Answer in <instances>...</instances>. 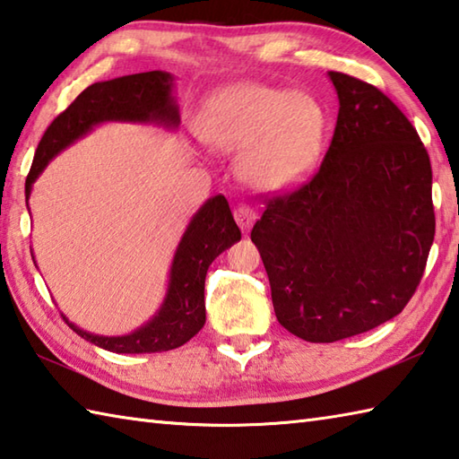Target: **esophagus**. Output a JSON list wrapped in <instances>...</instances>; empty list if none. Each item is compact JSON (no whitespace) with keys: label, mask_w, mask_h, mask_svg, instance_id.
Here are the masks:
<instances>
[{"label":"esophagus","mask_w":459,"mask_h":459,"mask_svg":"<svg viewBox=\"0 0 459 459\" xmlns=\"http://www.w3.org/2000/svg\"><path fill=\"white\" fill-rule=\"evenodd\" d=\"M233 218H236L238 226H239L241 230L247 231L249 228L254 226V221H255V212H254L252 207H249V205L241 204V205H238V207H236V210H233Z\"/></svg>","instance_id":"1"}]
</instances>
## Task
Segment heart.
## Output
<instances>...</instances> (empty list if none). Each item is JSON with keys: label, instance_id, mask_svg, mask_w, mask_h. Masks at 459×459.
I'll use <instances>...</instances> for the list:
<instances>
[{"label": "heart", "instance_id": "b5f03b06", "mask_svg": "<svg viewBox=\"0 0 459 459\" xmlns=\"http://www.w3.org/2000/svg\"><path fill=\"white\" fill-rule=\"evenodd\" d=\"M212 148L241 152L239 176L262 192H285L314 174L324 150L325 116L306 93L238 83L213 93L197 122Z\"/></svg>", "mask_w": 459, "mask_h": 459}]
</instances>
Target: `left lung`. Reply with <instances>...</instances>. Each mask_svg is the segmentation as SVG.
I'll return each mask as SVG.
<instances>
[{"mask_svg": "<svg viewBox=\"0 0 459 459\" xmlns=\"http://www.w3.org/2000/svg\"><path fill=\"white\" fill-rule=\"evenodd\" d=\"M340 111L319 169L265 200L252 241L278 322L311 343L374 330L416 293L436 236L431 163L374 85L330 72Z\"/></svg>", "mask_w": 459, "mask_h": 459, "instance_id": "left-lung-1", "label": "left lung"}]
</instances>
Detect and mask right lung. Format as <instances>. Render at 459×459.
Returning a JSON list of instances; mask_svg holds the SVG:
<instances>
[{
	"mask_svg": "<svg viewBox=\"0 0 459 459\" xmlns=\"http://www.w3.org/2000/svg\"><path fill=\"white\" fill-rule=\"evenodd\" d=\"M171 90L174 75L168 72L124 75L85 88L43 134L25 179V200H30L33 181L48 163L67 145L91 132L93 126L103 122H137L178 127L179 109ZM239 239L241 231L233 221L228 200L223 195H213L189 221L171 262L166 299L148 324L127 335L108 337L83 332L67 322L65 316L64 319L77 335L108 351L153 353L176 350L192 340L205 324L204 285L207 267L223 249Z\"/></svg>",
	"mask_w": 459,
	"mask_h": 459,
	"instance_id": "add662e5",
	"label": "right lung"
}]
</instances>
